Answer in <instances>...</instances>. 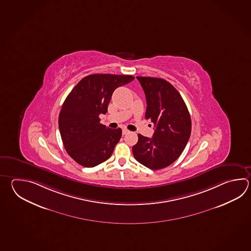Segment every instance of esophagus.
I'll use <instances>...</instances> for the list:
<instances>
[{
  "label": "esophagus",
  "instance_id": "1",
  "mask_svg": "<svg viewBox=\"0 0 251 251\" xmlns=\"http://www.w3.org/2000/svg\"><path fill=\"white\" fill-rule=\"evenodd\" d=\"M129 131H128L127 128H123V135H126V134H128Z\"/></svg>",
  "mask_w": 251,
  "mask_h": 251
}]
</instances>
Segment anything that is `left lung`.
Returning <instances> with one entry per match:
<instances>
[{
    "label": "left lung",
    "instance_id": "8db88e82",
    "mask_svg": "<svg viewBox=\"0 0 251 251\" xmlns=\"http://www.w3.org/2000/svg\"><path fill=\"white\" fill-rule=\"evenodd\" d=\"M147 99L145 117L154 124L151 138L138 134L134 157L151 170L165 168L179 158L191 133V119L183 99L163 78L137 77Z\"/></svg>",
    "mask_w": 251,
    "mask_h": 251
}]
</instances>
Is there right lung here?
Wrapping results in <instances>:
<instances>
[{"instance_id":"right-lung-1","label":"right lung","mask_w":251,"mask_h":251,"mask_svg":"<svg viewBox=\"0 0 251 251\" xmlns=\"http://www.w3.org/2000/svg\"><path fill=\"white\" fill-rule=\"evenodd\" d=\"M133 79L131 75H88L68 95L59 114V129L67 153L77 164L94 167L112 155L122 128H107L99 115L107 113L113 91Z\"/></svg>"}]
</instances>
